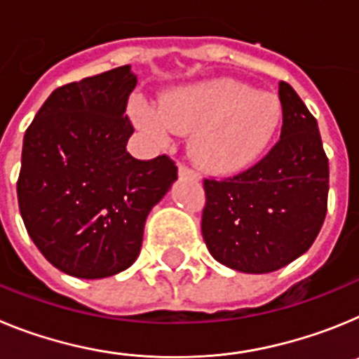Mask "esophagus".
Instances as JSON below:
<instances>
[{
  "mask_svg": "<svg viewBox=\"0 0 359 359\" xmlns=\"http://www.w3.org/2000/svg\"><path fill=\"white\" fill-rule=\"evenodd\" d=\"M180 176L189 177V180H196V182H199L198 172H194V170L189 169V167H185V165H180Z\"/></svg>",
  "mask_w": 359,
  "mask_h": 359,
  "instance_id": "34e87169",
  "label": "esophagus"
}]
</instances>
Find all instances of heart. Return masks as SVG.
<instances>
[{
    "label": "heart",
    "instance_id": "heart-1",
    "mask_svg": "<svg viewBox=\"0 0 359 359\" xmlns=\"http://www.w3.org/2000/svg\"><path fill=\"white\" fill-rule=\"evenodd\" d=\"M140 122L156 138L190 133V152L215 174L252 167L273 142L282 122L277 95L233 79H212L165 93L158 109L144 107Z\"/></svg>",
    "mask_w": 359,
    "mask_h": 359
}]
</instances>
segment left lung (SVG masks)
<instances>
[{
  "mask_svg": "<svg viewBox=\"0 0 359 359\" xmlns=\"http://www.w3.org/2000/svg\"><path fill=\"white\" fill-rule=\"evenodd\" d=\"M280 140L252 169L205 180L201 231L210 255L243 273L284 268L315 243L327 214L329 160L318 123L287 82L278 84Z\"/></svg>",
  "mask_w": 359,
  "mask_h": 359,
  "instance_id": "left-lung-1",
  "label": "left lung"
}]
</instances>
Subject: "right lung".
Masks as SVG:
<instances>
[{
    "mask_svg": "<svg viewBox=\"0 0 359 359\" xmlns=\"http://www.w3.org/2000/svg\"><path fill=\"white\" fill-rule=\"evenodd\" d=\"M135 86L129 65L61 86L25 133L19 212L46 261L72 277L128 269L149 212L177 180L169 156L144 161L126 149Z\"/></svg>",
    "mask_w": 359,
    "mask_h": 359,
    "instance_id": "1",
    "label": "right lung"
}]
</instances>
